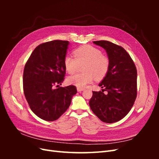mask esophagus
Here are the masks:
<instances>
[{
  "mask_svg": "<svg viewBox=\"0 0 159 159\" xmlns=\"http://www.w3.org/2000/svg\"><path fill=\"white\" fill-rule=\"evenodd\" d=\"M77 90H78V92H81V91H84V88H77Z\"/></svg>",
  "mask_w": 159,
  "mask_h": 159,
  "instance_id": "1",
  "label": "esophagus"
}]
</instances>
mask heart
Wrapping results in <instances>:
<instances>
[{
	"label": "heart",
	"instance_id": "b5f03b06",
	"mask_svg": "<svg viewBox=\"0 0 159 159\" xmlns=\"http://www.w3.org/2000/svg\"><path fill=\"white\" fill-rule=\"evenodd\" d=\"M73 57L67 55L64 60L66 70L69 74H74L78 70L79 65L83 64V73L76 74L68 77L67 81L69 84L78 88H84L95 79L103 78L108 72L109 60L103 55L102 51L97 48L89 45L83 46L74 51Z\"/></svg>",
	"mask_w": 159,
	"mask_h": 159
}]
</instances>
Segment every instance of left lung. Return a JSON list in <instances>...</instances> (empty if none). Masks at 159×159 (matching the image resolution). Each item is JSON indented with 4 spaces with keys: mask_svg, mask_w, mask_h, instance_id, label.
<instances>
[{
    "mask_svg": "<svg viewBox=\"0 0 159 159\" xmlns=\"http://www.w3.org/2000/svg\"><path fill=\"white\" fill-rule=\"evenodd\" d=\"M93 43L106 51L109 68L99 84L103 89L93 91L89 106L101 121L113 123L126 116L136 99L137 69L131 56L123 47L106 40Z\"/></svg>",
    "mask_w": 159,
    "mask_h": 159,
    "instance_id": "1",
    "label": "left lung"
}]
</instances>
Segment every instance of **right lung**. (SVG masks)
I'll use <instances>...</instances> for the list:
<instances>
[{
  "mask_svg": "<svg viewBox=\"0 0 159 159\" xmlns=\"http://www.w3.org/2000/svg\"><path fill=\"white\" fill-rule=\"evenodd\" d=\"M68 41L53 40L38 46L25 66L23 89L33 113L47 121H54L66 112L76 94L74 85L54 89L64 80V60Z\"/></svg>",
  "mask_w": 159,
  "mask_h": 159,
  "instance_id": "obj_1",
  "label": "right lung"
}]
</instances>
